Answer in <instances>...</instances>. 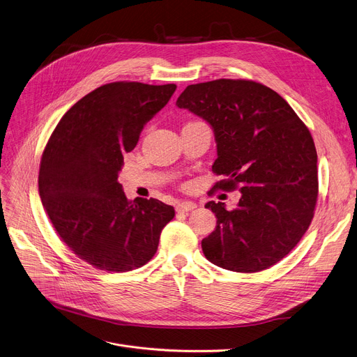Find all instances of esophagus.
<instances>
[{"label": "esophagus", "instance_id": "34e87169", "mask_svg": "<svg viewBox=\"0 0 357 357\" xmlns=\"http://www.w3.org/2000/svg\"><path fill=\"white\" fill-rule=\"evenodd\" d=\"M197 208V204L192 201H182L176 205V212H189Z\"/></svg>", "mask_w": 357, "mask_h": 357}]
</instances>
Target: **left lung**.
Listing matches in <instances>:
<instances>
[{"label":"left lung","mask_w":357,"mask_h":357,"mask_svg":"<svg viewBox=\"0 0 357 357\" xmlns=\"http://www.w3.org/2000/svg\"><path fill=\"white\" fill-rule=\"evenodd\" d=\"M206 121L218 158L213 189L241 198L235 209L209 201L217 227L202 240L208 261L235 273L277 264L312 224L319 195L317 152L310 130L270 87L252 80L220 79L188 86L176 100Z\"/></svg>","instance_id":"obj_1"}]
</instances>
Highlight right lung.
<instances>
[{"label": "right lung", "instance_id": "1", "mask_svg": "<svg viewBox=\"0 0 357 357\" xmlns=\"http://www.w3.org/2000/svg\"><path fill=\"white\" fill-rule=\"evenodd\" d=\"M175 90V84H103L66 112L44 148L43 206L63 243L99 270L145 266L175 217L174 206L158 199L128 201L117 181L123 155Z\"/></svg>", "mask_w": 357, "mask_h": 357}]
</instances>
